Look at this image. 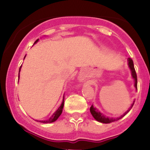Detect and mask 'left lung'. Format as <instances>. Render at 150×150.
Returning a JSON list of instances; mask_svg holds the SVG:
<instances>
[{"mask_svg": "<svg viewBox=\"0 0 150 150\" xmlns=\"http://www.w3.org/2000/svg\"><path fill=\"white\" fill-rule=\"evenodd\" d=\"M128 65H129V69L131 70V73H132V78L134 79V87H135L136 90H137V75H136V72H135V69H134V63H133V60H132L131 58H128ZM134 103V101L133 102V103L131 105V107L129 108V110L127 111H125L122 115H121L120 117H117V118H113V117H106V116L104 115L103 114H102L99 110H98L97 108L93 107V105H92V106L90 107V113L91 114L93 115V117H94L96 120H97L98 122H102V123H110V122H115V121L119 120L120 119L122 118L126 114L129 113V110L132 109V108L133 107V105Z\"/></svg>", "mask_w": 150, "mask_h": 150, "instance_id": "left-lung-1", "label": "left lung"}]
</instances>
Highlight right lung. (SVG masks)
<instances>
[{
    "instance_id": "right-lung-1",
    "label": "right lung",
    "mask_w": 150,
    "mask_h": 150,
    "mask_svg": "<svg viewBox=\"0 0 150 150\" xmlns=\"http://www.w3.org/2000/svg\"><path fill=\"white\" fill-rule=\"evenodd\" d=\"M38 41H39V39L37 40H36V42H35L34 44H35V43L37 42H38ZM21 67H20L19 72H20V71H21ZM18 79H19V73H18ZM63 105H64V96H63V102H62L61 105H60V107L58 108V109H57V110L56 111H55L53 114H52V117H50L49 119H48V120H36V121H37V122H42V123H51V122H54V121H56L58 119V117H60V115H61L62 111H63Z\"/></svg>"
}]
</instances>
